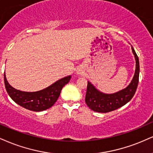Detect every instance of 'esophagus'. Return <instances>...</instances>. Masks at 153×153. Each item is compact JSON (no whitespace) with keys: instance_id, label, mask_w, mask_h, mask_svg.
I'll use <instances>...</instances> for the list:
<instances>
[{"instance_id":"1","label":"esophagus","mask_w":153,"mask_h":153,"mask_svg":"<svg viewBox=\"0 0 153 153\" xmlns=\"http://www.w3.org/2000/svg\"><path fill=\"white\" fill-rule=\"evenodd\" d=\"M77 73H78V75H82V73H83V71H82V69H79V70H78V71H77Z\"/></svg>"}]
</instances>
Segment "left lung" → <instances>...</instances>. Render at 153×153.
Segmentation results:
<instances>
[{
	"mask_svg": "<svg viewBox=\"0 0 153 153\" xmlns=\"http://www.w3.org/2000/svg\"><path fill=\"white\" fill-rule=\"evenodd\" d=\"M131 48L135 59V71L131 82L126 88L108 94L97 90L91 82L88 81L85 102L92 110L102 113L113 111L128 103L134 96L139 81L140 63L135 50L132 46Z\"/></svg>",
	"mask_w": 153,
	"mask_h": 153,
	"instance_id": "8db88e82",
	"label": "left lung"
}]
</instances>
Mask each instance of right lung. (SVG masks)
Here are the masks:
<instances>
[{
	"mask_svg": "<svg viewBox=\"0 0 153 153\" xmlns=\"http://www.w3.org/2000/svg\"><path fill=\"white\" fill-rule=\"evenodd\" d=\"M71 75L64 77L43 90L36 92H25L16 89L8 83L4 73L5 89L15 102L24 108L35 112L45 110L52 107L60 96L62 88L68 83Z\"/></svg>",
	"mask_w": 153,
	"mask_h": 153,
	"instance_id": "add662e5",
	"label": "right lung"
}]
</instances>
